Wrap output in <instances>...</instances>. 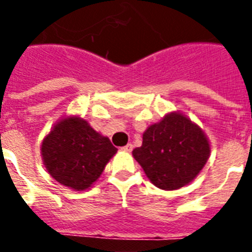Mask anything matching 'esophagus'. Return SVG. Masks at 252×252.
<instances>
[{
  "mask_svg": "<svg viewBox=\"0 0 252 252\" xmlns=\"http://www.w3.org/2000/svg\"><path fill=\"white\" fill-rule=\"evenodd\" d=\"M132 144H127V145H125V146H122L121 148V150L122 151H126V153H130V151H132Z\"/></svg>",
  "mask_w": 252,
  "mask_h": 252,
  "instance_id": "34e87169",
  "label": "esophagus"
}]
</instances>
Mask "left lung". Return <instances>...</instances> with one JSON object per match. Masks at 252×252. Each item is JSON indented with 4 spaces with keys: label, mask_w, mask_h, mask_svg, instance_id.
<instances>
[{
    "label": "left lung",
    "mask_w": 252,
    "mask_h": 252,
    "mask_svg": "<svg viewBox=\"0 0 252 252\" xmlns=\"http://www.w3.org/2000/svg\"><path fill=\"white\" fill-rule=\"evenodd\" d=\"M203 131L180 113L166 115L142 135L132 155L154 186L174 190L190 183L209 157Z\"/></svg>",
    "instance_id": "8db88e82"
}]
</instances>
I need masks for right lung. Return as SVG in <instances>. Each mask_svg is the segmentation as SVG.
Wrapping results in <instances>:
<instances>
[{"mask_svg":"<svg viewBox=\"0 0 252 252\" xmlns=\"http://www.w3.org/2000/svg\"><path fill=\"white\" fill-rule=\"evenodd\" d=\"M116 153L110 139L81 117L58 122L41 145L46 170L57 182L74 190L90 188Z\"/></svg>","mask_w":252,"mask_h":252,"instance_id":"1","label":"right lung"}]
</instances>
